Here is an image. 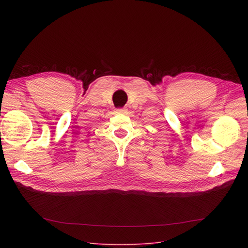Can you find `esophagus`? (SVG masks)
<instances>
[{"label": "esophagus", "instance_id": "1", "mask_svg": "<svg viewBox=\"0 0 248 248\" xmlns=\"http://www.w3.org/2000/svg\"><path fill=\"white\" fill-rule=\"evenodd\" d=\"M117 112H118V114H124V112H126V109L125 108H119V109H117Z\"/></svg>", "mask_w": 248, "mask_h": 248}]
</instances>
